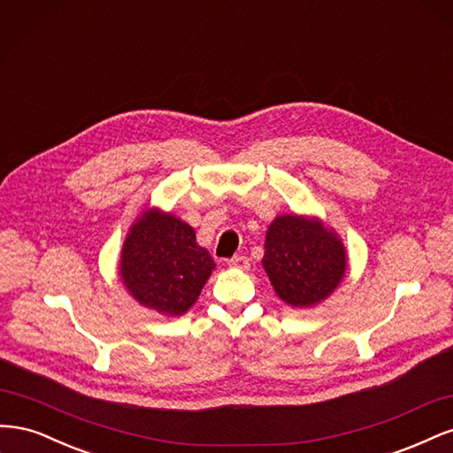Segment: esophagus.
I'll return each instance as SVG.
<instances>
[{
	"instance_id": "1",
	"label": "esophagus",
	"mask_w": 453,
	"mask_h": 453,
	"mask_svg": "<svg viewBox=\"0 0 453 453\" xmlns=\"http://www.w3.org/2000/svg\"><path fill=\"white\" fill-rule=\"evenodd\" d=\"M228 266H230V268L248 270V268H250V258L243 257V255H236V257H232V258L228 260Z\"/></svg>"
}]
</instances>
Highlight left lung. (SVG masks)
Instances as JSON below:
<instances>
[{"mask_svg": "<svg viewBox=\"0 0 453 453\" xmlns=\"http://www.w3.org/2000/svg\"><path fill=\"white\" fill-rule=\"evenodd\" d=\"M265 270L278 296L291 306H313L344 278L346 253L340 240L296 215H281L268 228Z\"/></svg>", "mask_w": 453, "mask_h": 453, "instance_id": "obj_1", "label": "left lung"}]
</instances>
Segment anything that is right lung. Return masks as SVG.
<instances>
[{"label":"right lung","instance_id":"1","mask_svg":"<svg viewBox=\"0 0 453 453\" xmlns=\"http://www.w3.org/2000/svg\"><path fill=\"white\" fill-rule=\"evenodd\" d=\"M213 268L195 230L157 210L132 226L120 258V278L132 296L168 315H181L196 303Z\"/></svg>","mask_w":453,"mask_h":453}]
</instances>
